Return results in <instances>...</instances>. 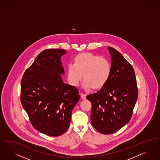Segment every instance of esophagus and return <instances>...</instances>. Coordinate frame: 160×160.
Wrapping results in <instances>:
<instances>
[{"label":"esophagus","mask_w":160,"mask_h":160,"mask_svg":"<svg viewBox=\"0 0 160 160\" xmlns=\"http://www.w3.org/2000/svg\"><path fill=\"white\" fill-rule=\"evenodd\" d=\"M81 98H82V99H85L87 95H86V94H85V93H81Z\"/></svg>","instance_id":"1"}]
</instances>
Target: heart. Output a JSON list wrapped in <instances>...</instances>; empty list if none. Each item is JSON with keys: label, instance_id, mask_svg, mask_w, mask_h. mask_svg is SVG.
Instances as JSON below:
<instances>
[{"label": "heart", "instance_id": "obj_1", "mask_svg": "<svg viewBox=\"0 0 160 160\" xmlns=\"http://www.w3.org/2000/svg\"><path fill=\"white\" fill-rule=\"evenodd\" d=\"M111 65L107 59L91 53H81L68 65V79L73 86H77L82 79L83 88L97 89L102 88L108 80Z\"/></svg>", "mask_w": 160, "mask_h": 160}]
</instances>
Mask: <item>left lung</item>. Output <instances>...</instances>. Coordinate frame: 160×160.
<instances>
[{
	"label": "left lung",
	"instance_id": "left-lung-1",
	"mask_svg": "<svg viewBox=\"0 0 160 160\" xmlns=\"http://www.w3.org/2000/svg\"><path fill=\"white\" fill-rule=\"evenodd\" d=\"M111 58L108 80L97 93L87 99L92 103L91 121L102 134L114 133L131 118L138 98L134 69L116 49L108 47Z\"/></svg>",
	"mask_w": 160,
	"mask_h": 160
}]
</instances>
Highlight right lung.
Wrapping results in <instances>:
<instances>
[{
  "label": "right lung",
  "instance_id": "add662e5",
  "mask_svg": "<svg viewBox=\"0 0 160 160\" xmlns=\"http://www.w3.org/2000/svg\"><path fill=\"white\" fill-rule=\"evenodd\" d=\"M61 49L41 52L21 81L22 105L33 127L42 134L57 137L70 125L72 110L80 96L77 88L63 82Z\"/></svg>",
  "mask_w": 160,
  "mask_h": 160
}]
</instances>
